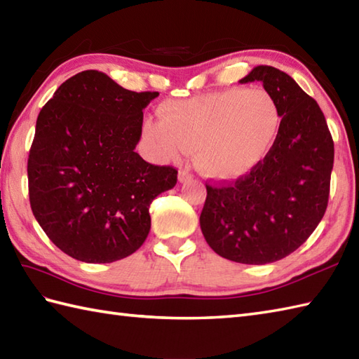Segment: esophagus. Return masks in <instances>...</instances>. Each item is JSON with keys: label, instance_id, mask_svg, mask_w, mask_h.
I'll return each mask as SVG.
<instances>
[{"label": "esophagus", "instance_id": "34e87169", "mask_svg": "<svg viewBox=\"0 0 359 359\" xmlns=\"http://www.w3.org/2000/svg\"><path fill=\"white\" fill-rule=\"evenodd\" d=\"M189 179H191V174H189L187 170L179 171V182H180V184H184V182H187Z\"/></svg>", "mask_w": 359, "mask_h": 359}]
</instances>
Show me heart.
<instances>
[{
  "mask_svg": "<svg viewBox=\"0 0 359 359\" xmlns=\"http://www.w3.org/2000/svg\"><path fill=\"white\" fill-rule=\"evenodd\" d=\"M158 116L144 125L154 156L170 162L196 151L197 170L216 182L241 180L261 166L282 128L279 103L261 88L166 103Z\"/></svg>",
  "mask_w": 359,
  "mask_h": 359,
  "instance_id": "heart-1",
  "label": "heart"
}]
</instances>
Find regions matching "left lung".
Masks as SVG:
<instances>
[{
    "label": "left lung",
    "instance_id": "1",
    "mask_svg": "<svg viewBox=\"0 0 359 359\" xmlns=\"http://www.w3.org/2000/svg\"><path fill=\"white\" fill-rule=\"evenodd\" d=\"M239 81H261L276 98L280 134L271 154L247 177L207 185L201 228L219 256L262 265L293 253L321 222L334 148L321 108L288 74L262 65Z\"/></svg>",
    "mask_w": 359,
    "mask_h": 359
}]
</instances>
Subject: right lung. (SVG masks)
Here are the masks:
<instances>
[{
    "mask_svg": "<svg viewBox=\"0 0 359 359\" xmlns=\"http://www.w3.org/2000/svg\"><path fill=\"white\" fill-rule=\"evenodd\" d=\"M157 95L83 71L38 114L27 160L30 208L48 238L77 261L133 255L148 238L151 202L177 184L175 168L151 165L134 151L143 109Z\"/></svg>",
    "mask_w": 359,
    "mask_h": 359,
    "instance_id": "add662e5",
    "label": "right lung"
}]
</instances>
